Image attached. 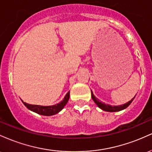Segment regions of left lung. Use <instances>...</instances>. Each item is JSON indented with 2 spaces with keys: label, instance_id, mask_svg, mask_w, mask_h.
I'll list each match as a JSON object with an SVG mask.
<instances>
[{
  "label": "left lung",
  "instance_id": "left-lung-1",
  "mask_svg": "<svg viewBox=\"0 0 152 152\" xmlns=\"http://www.w3.org/2000/svg\"><path fill=\"white\" fill-rule=\"evenodd\" d=\"M135 96H134L133 99H132V100L129 101V102L126 103V104H122V105H118V106H111V105H109V104H106L105 103L102 102L101 101H99V99H97L96 97L94 95L93 92H92L91 91V98L94 100V102H95V104H96V105L98 106L101 109H102L103 111H108V112H116V111H121V110L125 109L126 108H127L130 105L131 103L132 102V101H133L134 98H135Z\"/></svg>",
  "mask_w": 152,
  "mask_h": 152
}]
</instances>
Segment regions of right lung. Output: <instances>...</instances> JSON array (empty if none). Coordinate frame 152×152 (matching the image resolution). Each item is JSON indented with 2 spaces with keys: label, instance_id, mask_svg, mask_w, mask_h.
I'll use <instances>...</instances> for the list:
<instances>
[{
  "label": "right lung",
  "instance_id": "right-lung-1",
  "mask_svg": "<svg viewBox=\"0 0 152 152\" xmlns=\"http://www.w3.org/2000/svg\"><path fill=\"white\" fill-rule=\"evenodd\" d=\"M69 96H70V91L68 92L66 95L64 97L60 103L58 104H55L53 106H40V105H33V104H29L27 103L23 102L22 101L23 104L25 105L27 109H28L31 111H34L35 113H37L38 114L43 115V116H52V115H55L58 114L59 111H61L64 109V106L67 104L68 101L69 99Z\"/></svg>",
  "mask_w": 152,
  "mask_h": 152
}]
</instances>
